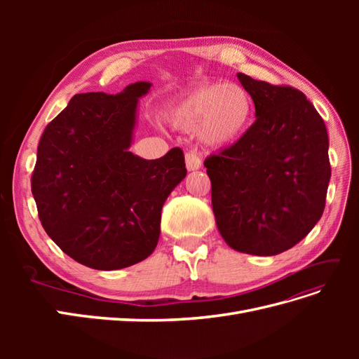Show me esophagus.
<instances>
[{
  "instance_id": "esophagus-1",
  "label": "esophagus",
  "mask_w": 359,
  "mask_h": 359,
  "mask_svg": "<svg viewBox=\"0 0 359 359\" xmlns=\"http://www.w3.org/2000/svg\"><path fill=\"white\" fill-rule=\"evenodd\" d=\"M202 165V161L199 158V156L196 153H193V151H189L186 153V168L187 170H198Z\"/></svg>"
}]
</instances>
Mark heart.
Wrapping results in <instances>:
<instances>
[{
    "instance_id": "heart-1",
    "label": "heart",
    "mask_w": 359,
    "mask_h": 359,
    "mask_svg": "<svg viewBox=\"0 0 359 359\" xmlns=\"http://www.w3.org/2000/svg\"><path fill=\"white\" fill-rule=\"evenodd\" d=\"M253 118L248 93L236 83H211L184 97L169 112L170 123L186 132L198 128L205 145L220 148L236 142Z\"/></svg>"
}]
</instances>
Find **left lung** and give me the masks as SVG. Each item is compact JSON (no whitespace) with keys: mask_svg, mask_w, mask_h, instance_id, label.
<instances>
[{"mask_svg":"<svg viewBox=\"0 0 359 359\" xmlns=\"http://www.w3.org/2000/svg\"><path fill=\"white\" fill-rule=\"evenodd\" d=\"M256 121L206 157L217 227L236 252L274 256L313 229L325 210L331 165L322 116L299 90L238 73Z\"/></svg>","mask_w":359,"mask_h":359,"instance_id":"8db88e82","label":"left lung"}]
</instances>
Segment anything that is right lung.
<instances>
[{"label": "right lung", "instance_id": "1", "mask_svg": "<svg viewBox=\"0 0 359 359\" xmlns=\"http://www.w3.org/2000/svg\"><path fill=\"white\" fill-rule=\"evenodd\" d=\"M136 82L119 94H76L46 126L31 191L43 229L85 266L111 271L147 259L158 243L163 203L187 175L181 148L145 160L130 153L139 97Z\"/></svg>", "mask_w": 359, "mask_h": 359}]
</instances>
